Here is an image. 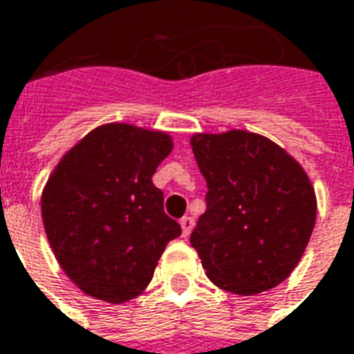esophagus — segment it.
Here are the masks:
<instances>
[{"instance_id": "34e87169", "label": "esophagus", "mask_w": 354, "mask_h": 354, "mask_svg": "<svg viewBox=\"0 0 354 354\" xmlns=\"http://www.w3.org/2000/svg\"><path fill=\"white\" fill-rule=\"evenodd\" d=\"M194 228V218L192 216H183L180 218V230H183V236L187 237Z\"/></svg>"}]
</instances>
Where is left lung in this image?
<instances>
[{"label": "left lung", "instance_id": "left-lung-1", "mask_svg": "<svg viewBox=\"0 0 354 354\" xmlns=\"http://www.w3.org/2000/svg\"><path fill=\"white\" fill-rule=\"evenodd\" d=\"M207 183V209L190 243L218 288L270 290L292 273L317 218L306 169L272 139L245 130L190 138Z\"/></svg>", "mask_w": 354, "mask_h": 354}]
</instances>
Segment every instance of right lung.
I'll return each mask as SVG.
<instances>
[{
  "label": "right lung",
  "mask_w": 354,
  "mask_h": 354,
  "mask_svg": "<svg viewBox=\"0 0 354 354\" xmlns=\"http://www.w3.org/2000/svg\"><path fill=\"white\" fill-rule=\"evenodd\" d=\"M174 139L124 122L97 126L69 149L41 194L54 257L69 279L97 300L138 298L166 245L180 236L152 185Z\"/></svg>",
  "instance_id": "right-lung-1"
}]
</instances>
